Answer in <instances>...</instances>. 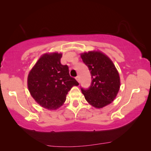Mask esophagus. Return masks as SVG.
I'll list each match as a JSON object with an SVG mask.
<instances>
[{"instance_id": "esophagus-1", "label": "esophagus", "mask_w": 151, "mask_h": 151, "mask_svg": "<svg viewBox=\"0 0 151 151\" xmlns=\"http://www.w3.org/2000/svg\"><path fill=\"white\" fill-rule=\"evenodd\" d=\"M76 80L77 81L78 83H80V77H79V76H76Z\"/></svg>"}]
</instances>
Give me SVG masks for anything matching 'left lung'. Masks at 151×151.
<instances>
[{"label": "left lung", "mask_w": 151, "mask_h": 151, "mask_svg": "<svg viewBox=\"0 0 151 151\" xmlns=\"http://www.w3.org/2000/svg\"><path fill=\"white\" fill-rule=\"evenodd\" d=\"M81 56L92 78L88 88L81 87L82 93L92 106L103 108L114 101L119 91L118 71L111 59L101 52H85Z\"/></svg>", "instance_id": "8db88e82"}]
</instances>
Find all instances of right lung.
Listing matches in <instances>:
<instances>
[{
  "mask_svg": "<svg viewBox=\"0 0 151 151\" xmlns=\"http://www.w3.org/2000/svg\"><path fill=\"white\" fill-rule=\"evenodd\" d=\"M62 54H45L28 76V87L36 102L44 108L55 110L63 105L66 94L78 83L69 75L67 65L60 63Z\"/></svg>",
  "mask_w": 151,
  "mask_h": 151,
  "instance_id": "1",
  "label": "right lung"
}]
</instances>
